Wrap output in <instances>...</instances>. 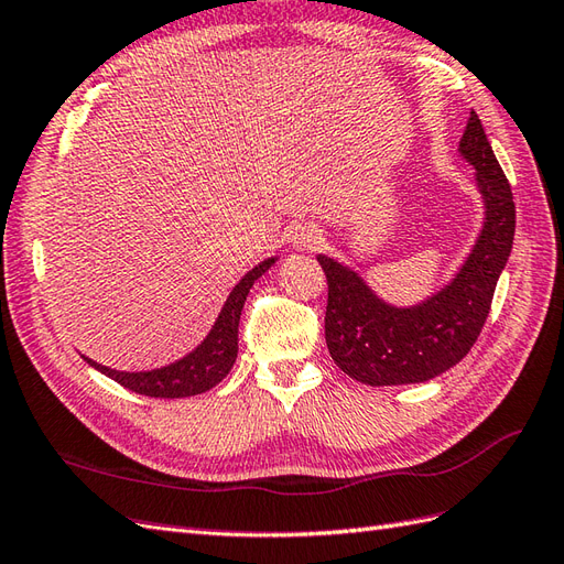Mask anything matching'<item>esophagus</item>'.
Returning <instances> with one entry per match:
<instances>
[{
    "instance_id": "esophagus-1",
    "label": "esophagus",
    "mask_w": 564,
    "mask_h": 564,
    "mask_svg": "<svg viewBox=\"0 0 564 564\" xmlns=\"http://www.w3.org/2000/svg\"><path fill=\"white\" fill-rule=\"evenodd\" d=\"M319 242H322V235H319V230H314V228H300L295 232V240H293L297 250H314V247H317Z\"/></svg>"
}]
</instances>
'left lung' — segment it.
<instances>
[{"label": "left lung", "mask_w": 564, "mask_h": 564, "mask_svg": "<svg viewBox=\"0 0 564 564\" xmlns=\"http://www.w3.org/2000/svg\"><path fill=\"white\" fill-rule=\"evenodd\" d=\"M459 155L476 170L482 228L454 279L415 305H391L358 271L326 254L329 283L324 334L334 362L370 387L417 384L464 360L488 319L497 279L514 242L512 189L497 163L478 115L470 112Z\"/></svg>", "instance_id": "8db88e82"}]
</instances>
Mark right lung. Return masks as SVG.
I'll return each instance as SVG.
<instances>
[{
	"instance_id": "right-lung-1",
	"label": "right lung",
	"mask_w": 564,
	"mask_h": 564,
	"mask_svg": "<svg viewBox=\"0 0 564 564\" xmlns=\"http://www.w3.org/2000/svg\"><path fill=\"white\" fill-rule=\"evenodd\" d=\"M279 257H269L259 261L254 269H250L245 276L232 288L226 303H223L218 317L212 326V332L204 336V341L189 350L187 356L180 360L163 365V368L155 370H141V372H127V370H115L108 365H100L84 356V360L102 372L105 377L115 379L117 384L137 391L141 397H153V399H185L204 394V391L214 389L223 377H226L235 358H238V326H240V314L245 307L247 293L254 285V281L267 273L273 264H276Z\"/></svg>"
}]
</instances>
